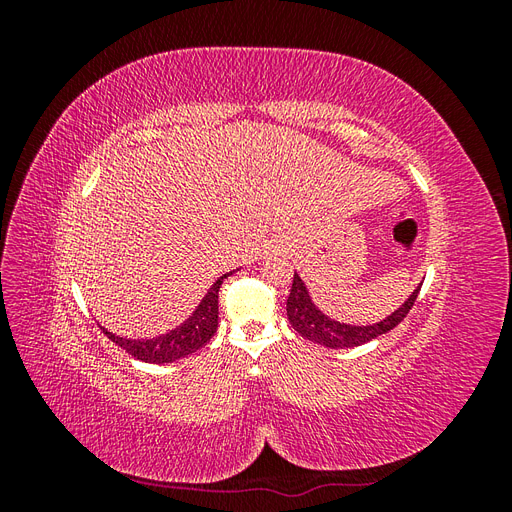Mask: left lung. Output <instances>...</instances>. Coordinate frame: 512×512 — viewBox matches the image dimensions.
I'll return each mask as SVG.
<instances>
[{"label":"left lung","mask_w":512,"mask_h":512,"mask_svg":"<svg viewBox=\"0 0 512 512\" xmlns=\"http://www.w3.org/2000/svg\"><path fill=\"white\" fill-rule=\"evenodd\" d=\"M421 286L423 284H418L412 290L410 297L386 318L374 324H350V322H339L324 314L322 309L314 303L312 294H309L305 282L301 280V275L294 271L292 288L286 301V312H288L292 329L301 333L305 339H312L314 344H320L324 348H354V346H363L371 342V339H376L395 329L412 309Z\"/></svg>","instance_id":"left-lung-1"}]
</instances>
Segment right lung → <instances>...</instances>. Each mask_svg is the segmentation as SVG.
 Here are the masks:
<instances>
[{"label": "right lung", "instance_id": "1", "mask_svg": "<svg viewBox=\"0 0 512 512\" xmlns=\"http://www.w3.org/2000/svg\"><path fill=\"white\" fill-rule=\"evenodd\" d=\"M239 271V269H235ZM235 271H228L220 275L213 286L207 290L203 301L192 312L190 318H185L179 327L170 329L156 337H145V339H132V337H121L113 331L102 327V331L113 339L117 346H121L134 359L143 363H173L177 359H185V356L194 354L196 350L203 348L213 333L218 331V294L224 284L226 277H230Z\"/></svg>", "mask_w": 512, "mask_h": 512}]
</instances>
